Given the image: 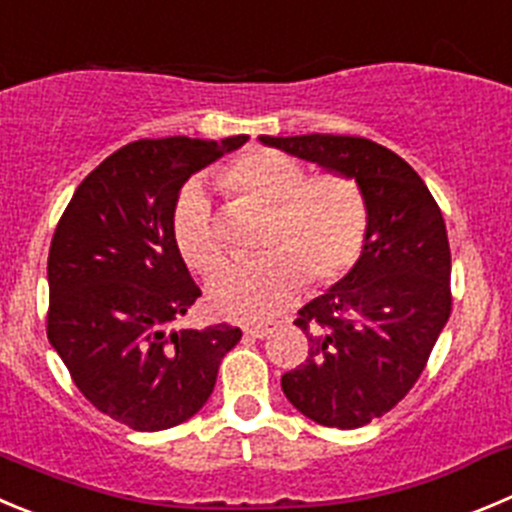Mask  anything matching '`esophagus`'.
<instances>
[{
    "label": "esophagus",
    "instance_id": "34e87169",
    "mask_svg": "<svg viewBox=\"0 0 512 512\" xmlns=\"http://www.w3.org/2000/svg\"><path fill=\"white\" fill-rule=\"evenodd\" d=\"M275 323H262V326H245V336H252V338H265L270 336L272 331H275Z\"/></svg>",
    "mask_w": 512,
    "mask_h": 512
}]
</instances>
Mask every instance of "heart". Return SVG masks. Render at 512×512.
<instances>
[{
    "mask_svg": "<svg viewBox=\"0 0 512 512\" xmlns=\"http://www.w3.org/2000/svg\"><path fill=\"white\" fill-rule=\"evenodd\" d=\"M232 194L270 209L260 260L229 265L209 283L214 310L234 321H267L288 310L310 283H341L364 255L369 202L356 179L338 171L308 176L300 161L278 151H250L222 174ZM171 237L191 270L222 265L224 247L204 186H184L171 214Z\"/></svg>",
    "mask_w": 512,
    "mask_h": 512,
    "instance_id": "obj_1",
    "label": "heart"
}]
</instances>
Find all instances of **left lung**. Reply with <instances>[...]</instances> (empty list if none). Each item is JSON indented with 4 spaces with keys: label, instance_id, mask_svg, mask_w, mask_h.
I'll use <instances>...</instances> for the list:
<instances>
[{
    "label": "left lung",
    "instance_id": "obj_1",
    "mask_svg": "<svg viewBox=\"0 0 512 512\" xmlns=\"http://www.w3.org/2000/svg\"><path fill=\"white\" fill-rule=\"evenodd\" d=\"M265 146L358 181L369 202L364 255L298 310L308 358L283 374L288 401L323 427L356 429L417 384L452 310L450 242L422 176L358 136H260Z\"/></svg>",
    "mask_w": 512,
    "mask_h": 512
}]
</instances>
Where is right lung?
<instances>
[{
    "instance_id": "right-lung-1",
    "label": "right lung",
    "mask_w": 512,
    "mask_h": 512,
    "mask_svg": "<svg viewBox=\"0 0 512 512\" xmlns=\"http://www.w3.org/2000/svg\"><path fill=\"white\" fill-rule=\"evenodd\" d=\"M245 141L128 143L85 176L52 234L47 338L80 394L136 432L194 417L242 338L227 323L166 326L202 295L171 237L181 186Z\"/></svg>"
}]
</instances>
